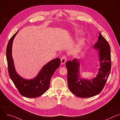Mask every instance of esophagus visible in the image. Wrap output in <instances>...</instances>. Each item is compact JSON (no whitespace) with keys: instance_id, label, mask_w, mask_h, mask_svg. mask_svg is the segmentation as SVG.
Instances as JSON below:
<instances>
[{"instance_id":"1","label":"esophagus","mask_w":120,"mask_h":120,"mask_svg":"<svg viewBox=\"0 0 120 120\" xmlns=\"http://www.w3.org/2000/svg\"><path fill=\"white\" fill-rule=\"evenodd\" d=\"M61 61L62 64H64L66 61V56H63L61 58Z\"/></svg>"}]
</instances>
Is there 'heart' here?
Masks as SVG:
<instances>
[{
  "instance_id": "obj_1",
  "label": "heart",
  "mask_w": 120,
  "mask_h": 120,
  "mask_svg": "<svg viewBox=\"0 0 120 120\" xmlns=\"http://www.w3.org/2000/svg\"><path fill=\"white\" fill-rule=\"evenodd\" d=\"M79 43H80V45H82L83 43V40H81V41H80Z\"/></svg>"
}]
</instances>
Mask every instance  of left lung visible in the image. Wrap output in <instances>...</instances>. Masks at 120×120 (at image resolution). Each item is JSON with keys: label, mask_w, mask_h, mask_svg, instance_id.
<instances>
[{"label": "left lung", "mask_w": 120, "mask_h": 120, "mask_svg": "<svg viewBox=\"0 0 120 120\" xmlns=\"http://www.w3.org/2000/svg\"><path fill=\"white\" fill-rule=\"evenodd\" d=\"M94 47L99 50L101 68L97 77L94 79L87 80L79 78V62L76 59L68 61L65 64L68 88L73 94L79 97H91L98 94L103 89L110 73L111 48L107 41L100 33Z\"/></svg>", "instance_id": "obj_1"}]
</instances>
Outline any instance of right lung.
Segmentation results:
<instances>
[{
  "label": "right lung",
  "mask_w": 120,
  "mask_h": 120,
  "mask_svg": "<svg viewBox=\"0 0 120 120\" xmlns=\"http://www.w3.org/2000/svg\"><path fill=\"white\" fill-rule=\"evenodd\" d=\"M17 31L9 39L6 50L8 68L9 76L19 93L26 97L36 98L43 94L49 88L50 79L60 65V58H57L46 64L38 75L34 79L27 80L20 77L15 71L12 57V45Z\"/></svg>",
  "instance_id": "add662e5"
}]
</instances>
